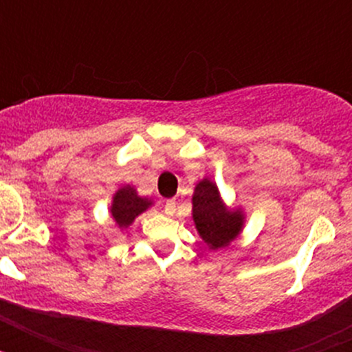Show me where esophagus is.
<instances>
[{"mask_svg":"<svg viewBox=\"0 0 352 352\" xmlns=\"http://www.w3.org/2000/svg\"><path fill=\"white\" fill-rule=\"evenodd\" d=\"M164 211H166L167 214H174V213H176V201H174V199H169V201H166V206H164Z\"/></svg>","mask_w":352,"mask_h":352,"instance_id":"obj_1","label":"esophagus"}]
</instances>
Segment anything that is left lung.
Returning a JSON list of instances; mask_svg holds the SVG:
<instances>
[{
  "instance_id": "left-lung-1",
  "label": "left lung",
  "mask_w": 352,
  "mask_h": 352,
  "mask_svg": "<svg viewBox=\"0 0 352 352\" xmlns=\"http://www.w3.org/2000/svg\"><path fill=\"white\" fill-rule=\"evenodd\" d=\"M192 219L208 248L220 250L243 232L247 214L243 208L227 206L217 183L204 176L192 194Z\"/></svg>"
}]
</instances>
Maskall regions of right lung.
Returning <instances> with one entry per match:
<instances>
[{
    "mask_svg": "<svg viewBox=\"0 0 352 352\" xmlns=\"http://www.w3.org/2000/svg\"><path fill=\"white\" fill-rule=\"evenodd\" d=\"M153 199L142 197L138 194L133 185H121L116 192L113 194V201H111V219H113L114 227L125 231L133 223V220L138 219L139 214L144 213L146 210L153 206Z\"/></svg>",
    "mask_w": 352,
    "mask_h": 352,
    "instance_id": "add662e5",
    "label": "right lung"
}]
</instances>
